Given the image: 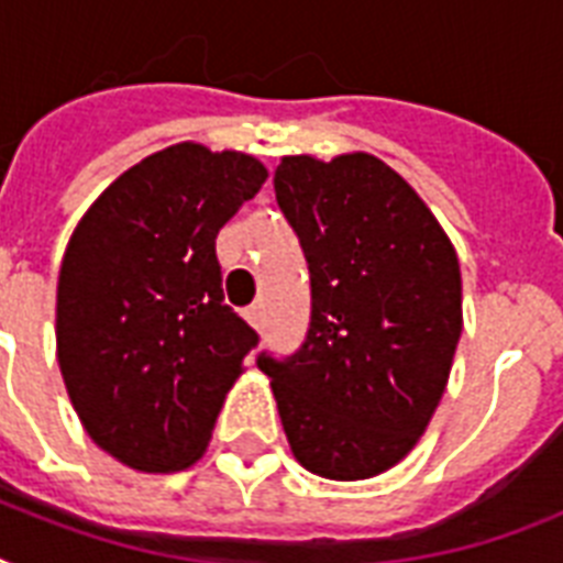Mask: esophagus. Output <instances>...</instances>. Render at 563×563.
I'll return each instance as SVG.
<instances>
[{
  "label": "esophagus",
  "instance_id": "obj_1",
  "mask_svg": "<svg viewBox=\"0 0 563 563\" xmlns=\"http://www.w3.org/2000/svg\"><path fill=\"white\" fill-rule=\"evenodd\" d=\"M247 321H251V324L256 327V330H260V327H263V321H265V312H263V303H254V307H247Z\"/></svg>",
  "mask_w": 563,
  "mask_h": 563
}]
</instances>
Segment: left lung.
I'll return each instance as SVG.
<instances>
[{
  "label": "left lung",
  "instance_id": "8db88e82",
  "mask_svg": "<svg viewBox=\"0 0 563 563\" xmlns=\"http://www.w3.org/2000/svg\"><path fill=\"white\" fill-rule=\"evenodd\" d=\"M283 216L309 265L312 318L289 360L260 353L289 446L324 479H371L435 415L462 335L453 242L374 154L283 157Z\"/></svg>",
  "mask_w": 563,
  "mask_h": 563
}]
</instances>
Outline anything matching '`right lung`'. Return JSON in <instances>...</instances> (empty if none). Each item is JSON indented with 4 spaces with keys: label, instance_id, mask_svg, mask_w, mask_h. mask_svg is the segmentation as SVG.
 Wrapping results in <instances>:
<instances>
[{
    "label": "right lung",
    "instance_id": "obj_1",
    "mask_svg": "<svg viewBox=\"0 0 563 563\" xmlns=\"http://www.w3.org/2000/svg\"><path fill=\"white\" fill-rule=\"evenodd\" d=\"M268 172L178 143L84 212L57 277V365L87 435L128 467L184 471L260 335L224 303L216 236Z\"/></svg>",
    "mask_w": 563,
    "mask_h": 563
}]
</instances>
